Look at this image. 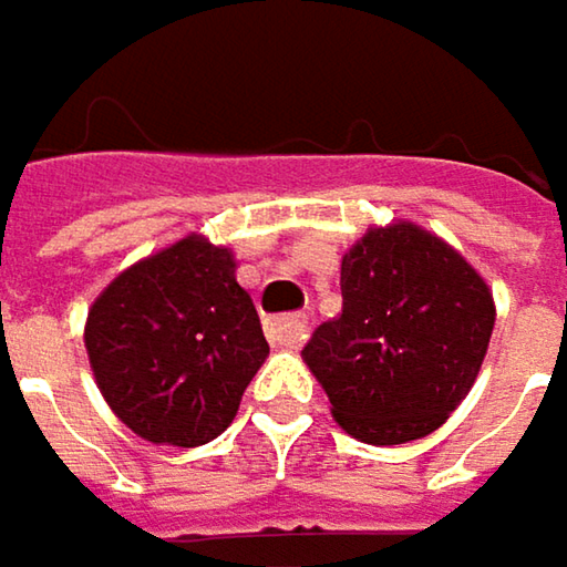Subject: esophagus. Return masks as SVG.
<instances>
[{
    "mask_svg": "<svg viewBox=\"0 0 567 567\" xmlns=\"http://www.w3.org/2000/svg\"><path fill=\"white\" fill-rule=\"evenodd\" d=\"M306 329H309V319L293 312V316H284V319H274L267 326V339L274 348H300L306 339Z\"/></svg>",
    "mask_w": 567,
    "mask_h": 567,
    "instance_id": "34e87169",
    "label": "esophagus"
}]
</instances>
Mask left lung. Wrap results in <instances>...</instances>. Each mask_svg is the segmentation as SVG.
<instances>
[{"label":"left lung","instance_id":"obj_1","mask_svg":"<svg viewBox=\"0 0 567 567\" xmlns=\"http://www.w3.org/2000/svg\"><path fill=\"white\" fill-rule=\"evenodd\" d=\"M484 277L413 223L368 228L342 258V312L322 322L303 361L332 416L368 445H403L467 396L494 332Z\"/></svg>","mask_w":567,"mask_h":567}]
</instances>
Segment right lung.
I'll return each mask as SVG.
<instances>
[{
	"instance_id": "add662e5",
	"label": "right lung",
	"mask_w": 567,
	"mask_h": 567,
	"mask_svg": "<svg viewBox=\"0 0 567 567\" xmlns=\"http://www.w3.org/2000/svg\"><path fill=\"white\" fill-rule=\"evenodd\" d=\"M83 339L112 413L177 449L223 435L270 351L235 255L203 235L122 270L96 297Z\"/></svg>"
}]
</instances>
